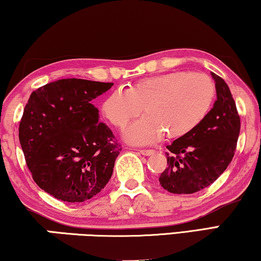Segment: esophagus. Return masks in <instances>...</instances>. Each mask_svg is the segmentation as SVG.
<instances>
[{"label":"esophagus","mask_w":261,"mask_h":261,"mask_svg":"<svg viewBox=\"0 0 261 261\" xmlns=\"http://www.w3.org/2000/svg\"><path fill=\"white\" fill-rule=\"evenodd\" d=\"M139 153H142V155H144V156H151V155H153V153H155V151H153V150H151V149L139 150Z\"/></svg>","instance_id":"1"}]
</instances>
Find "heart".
<instances>
[{
	"mask_svg": "<svg viewBox=\"0 0 261 261\" xmlns=\"http://www.w3.org/2000/svg\"><path fill=\"white\" fill-rule=\"evenodd\" d=\"M215 85L209 76L185 71L143 79L129 91L117 90L102 104V113L112 125L125 126L144 108L142 117L124 131L132 144L156 142L167 132L169 138L186 136L196 129L211 112Z\"/></svg>",
	"mask_w": 261,
	"mask_h": 261,
	"instance_id": "b5f03b06",
	"label": "heart"
}]
</instances>
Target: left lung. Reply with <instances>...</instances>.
<instances>
[{
	"mask_svg": "<svg viewBox=\"0 0 261 261\" xmlns=\"http://www.w3.org/2000/svg\"><path fill=\"white\" fill-rule=\"evenodd\" d=\"M215 82L216 100L196 129L167 146L168 168L160 185L172 194H193L211 186L236 152L240 134V117L225 80L211 73Z\"/></svg>",
	"mask_w": 261,
	"mask_h": 261,
	"instance_id": "left-lung-1",
	"label": "left lung"
}]
</instances>
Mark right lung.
<instances>
[{"label": "right lung", "instance_id": "add662e5", "mask_svg": "<svg viewBox=\"0 0 261 261\" xmlns=\"http://www.w3.org/2000/svg\"><path fill=\"white\" fill-rule=\"evenodd\" d=\"M113 83L60 79L31 94L19 126L36 185L58 200L84 202L111 178L120 146L91 104Z\"/></svg>", "mask_w": 261, "mask_h": 261}]
</instances>
